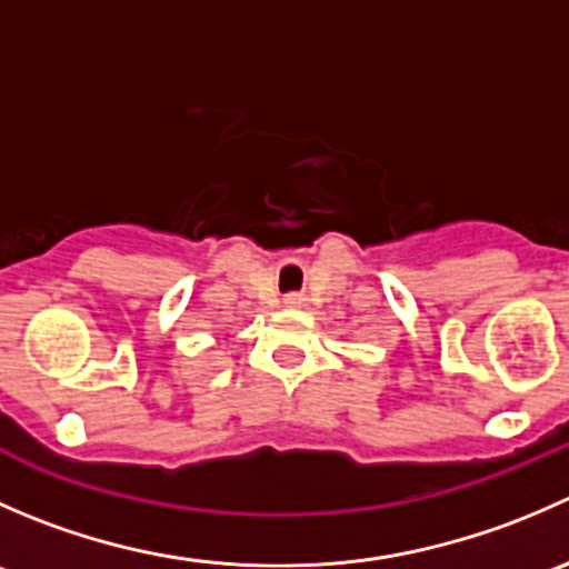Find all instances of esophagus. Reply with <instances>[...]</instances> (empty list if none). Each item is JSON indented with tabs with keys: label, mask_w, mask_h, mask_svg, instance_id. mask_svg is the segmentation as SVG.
<instances>
[{
	"label": "esophagus",
	"mask_w": 569,
	"mask_h": 569,
	"mask_svg": "<svg viewBox=\"0 0 569 569\" xmlns=\"http://www.w3.org/2000/svg\"><path fill=\"white\" fill-rule=\"evenodd\" d=\"M286 306H291V308L302 306V297H297V295H289V297H286Z\"/></svg>",
	"instance_id": "obj_1"
}]
</instances>
